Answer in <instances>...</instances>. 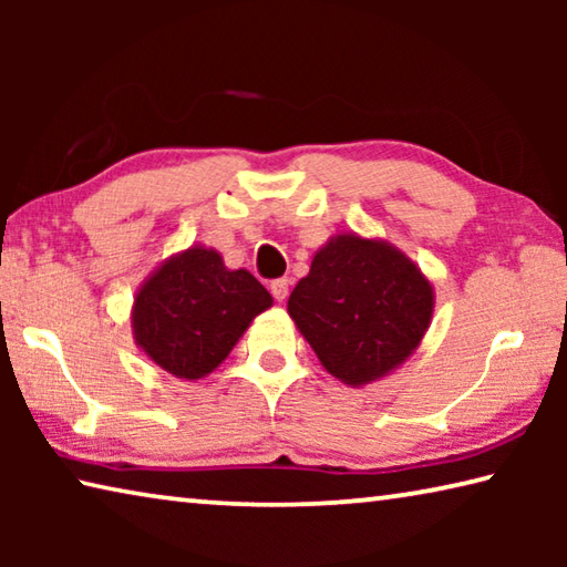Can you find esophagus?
Listing matches in <instances>:
<instances>
[{
	"instance_id": "34e87169",
	"label": "esophagus",
	"mask_w": 567,
	"mask_h": 567,
	"mask_svg": "<svg viewBox=\"0 0 567 567\" xmlns=\"http://www.w3.org/2000/svg\"><path fill=\"white\" fill-rule=\"evenodd\" d=\"M270 292L275 295L277 302H285L287 300V292H290V280H287V277H280V280H272L270 282Z\"/></svg>"
}]
</instances>
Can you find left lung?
Wrapping results in <instances>:
<instances>
[{
	"instance_id": "8db88e82",
	"label": "left lung",
	"mask_w": 567,
	"mask_h": 567,
	"mask_svg": "<svg viewBox=\"0 0 567 567\" xmlns=\"http://www.w3.org/2000/svg\"><path fill=\"white\" fill-rule=\"evenodd\" d=\"M433 310L425 272L388 239L358 233L332 235L287 300L322 368L348 388L370 385L408 362Z\"/></svg>"
}]
</instances>
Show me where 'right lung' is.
I'll return each instance as SVG.
<instances>
[{"mask_svg": "<svg viewBox=\"0 0 567 567\" xmlns=\"http://www.w3.org/2000/svg\"><path fill=\"white\" fill-rule=\"evenodd\" d=\"M272 295L247 270H229L215 247L169 255L140 285L132 338L147 358L179 380H203L243 338Z\"/></svg>", "mask_w": 567, "mask_h": 567, "instance_id": "obj_1", "label": "right lung"}]
</instances>
